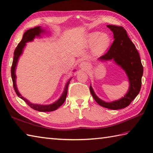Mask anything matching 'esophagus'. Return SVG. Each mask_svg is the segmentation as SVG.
<instances>
[{"instance_id":"esophagus-1","label":"esophagus","mask_w":153,"mask_h":153,"mask_svg":"<svg viewBox=\"0 0 153 153\" xmlns=\"http://www.w3.org/2000/svg\"><path fill=\"white\" fill-rule=\"evenodd\" d=\"M88 63L86 62H82L79 64V67L82 69H86L88 68Z\"/></svg>"}]
</instances>
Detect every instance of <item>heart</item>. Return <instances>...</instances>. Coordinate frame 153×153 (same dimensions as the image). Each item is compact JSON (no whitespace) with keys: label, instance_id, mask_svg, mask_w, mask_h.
<instances>
[{"label":"heart","instance_id":"b5f03b06","mask_svg":"<svg viewBox=\"0 0 153 153\" xmlns=\"http://www.w3.org/2000/svg\"><path fill=\"white\" fill-rule=\"evenodd\" d=\"M85 41L89 46L92 45L91 51L96 55H99L106 51L112 43V38L106 33L94 31L86 35Z\"/></svg>","mask_w":153,"mask_h":153}]
</instances>
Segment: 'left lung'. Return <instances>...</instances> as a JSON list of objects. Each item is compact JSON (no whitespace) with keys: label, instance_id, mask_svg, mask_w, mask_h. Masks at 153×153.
Here are the masks:
<instances>
[{"label":"left lung","instance_id":"8db88e82","mask_svg":"<svg viewBox=\"0 0 153 153\" xmlns=\"http://www.w3.org/2000/svg\"><path fill=\"white\" fill-rule=\"evenodd\" d=\"M107 27L113 32L114 41L106 53L98 59L113 60L120 65L128 77L130 87L124 97L112 102H105L97 97L91 85L90 90L94 99L100 105L111 110H119L129 105L139 93L142 84L143 67L139 53L134 44L129 39L126 30L120 26L107 25Z\"/></svg>","mask_w":153,"mask_h":153}]
</instances>
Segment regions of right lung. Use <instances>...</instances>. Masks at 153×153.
Returning <instances> with one entry per match:
<instances>
[{"mask_svg":"<svg viewBox=\"0 0 153 153\" xmlns=\"http://www.w3.org/2000/svg\"><path fill=\"white\" fill-rule=\"evenodd\" d=\"M42 33H45V30H44L43 29L41 28L40 26H39V27H35L33 29H30L29 30H27V31H25V33H24V35L23 36V39H22L21 42L18 44L17 47H16L15 50V52H14L13 64H12V67H11V77H12V79H13L14 90H15L16 95H17L19 98H21L22 100H23L29 106H30V108L35 110L39 111V112H51V111H54L55 110H57L58 108L60 107L61 105L64 103V102L66 99V96H67V94H68V85L69 84V83H70V80L71 78L69 79V81L67 82V84H66L65 86L64 91H63L62 95L60 97L59 99L56 102H55L53 104H51L49 105H41V104H31L30 102L27 100V99L23 98V97L21 95L20 93L19 92V91L17 90V87H16V85L15 69H16V63H17V62H18L19 57L21 55L22 52H23L24 47L25 46L27 42L33 41V39H34L35 37H39L40 34Z\"/></svg>","mask_w":153,"mask_h":153,"instance_id":"add662e5","label":"right lung"}]
</instances>
